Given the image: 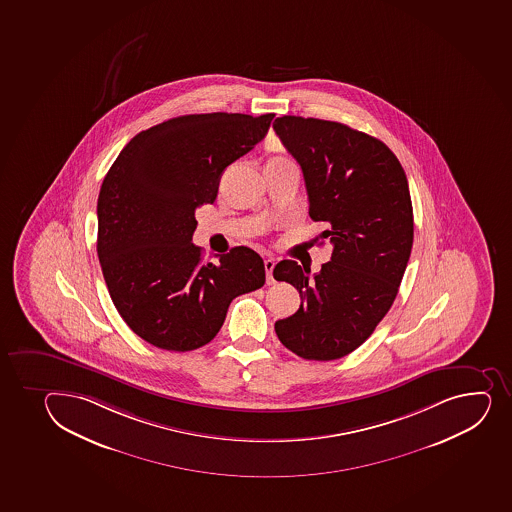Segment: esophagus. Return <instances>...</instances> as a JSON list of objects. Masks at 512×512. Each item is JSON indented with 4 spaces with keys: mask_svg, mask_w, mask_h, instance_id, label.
I'll list each match as a JSON object with an SVG mask.
<instances>
[{
    "mask_svg": "<svg viewBox=\"0 0 512 512\" xmlns=\"http://www.w3.org/2000/svg\"><path fill=\"white\" fill-rule=\"evenodd\" d=\"M264 265H265V274H267V284L272 285L275 282L274 275H272V272H274L275 260L274 259H265Z\"/></svg>",
    "mask_w": 512,
    "mask_h": 512,
    "instance_id": "obj_1",
    "label": "esophagus"
}]
</instances>
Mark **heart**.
<instances>
[{
  "mask_svg": "<svg viewBox=\"0 0 512 512\" xmlns=\"http://www.w3.org/2000/svg\"><path fill=\"white\" fill-rule=\"evenodd\" d=\"M272 161H280V159H270L269 163H272Z\"/></svg>",
  "mask_w": 512,
  "mask_h": 512,
  "instance_id": "b5f03b06",
  "label": "heart"
}]
</instances>
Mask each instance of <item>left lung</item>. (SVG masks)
<instances>
[{
    "label": "left lung",
    "mask_w": 512,
    "mask_h": 512,
    "mask_svg": "<svg viewBox=\"0 0 512 512\" xmlns=\"http://www.w3.org/2000/svg\"><path fill=\"white\" fill-rule=\"evenodd\" d=\"M274 129L301 164L309 216L326 230L331 260L311 275L294 260L275 280L301 294L296 314L275 322L280 343L304 359L353 353L390 311L413 245V208L400 161L380 139L314 117H277Z\"/></svg>",
    "instance_id": "8db88e82"
}]
</instances>
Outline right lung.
Returning a JSON list of instances; mask_svg holds the SVG:
<instances>
[{
  "label": "right lung",
  "mask_w": 512,
  "mask_h": 512,
  "mask_svg": "<svg viewBox=\"0 0 512 512\" xmlns=\"http://www.w3.org/2000/svg\"><path fill=\"white\" fill-rule=\"evenodd\" d=\"M274 114H190L139 132L102 181L97 255L117 312L139 338L193 351L215 338L235 297L265 284L264 260L235 247L203 262L191 243L198 206L252 151Z\"/></svg>",
  "instance_id": "1"
}]
</instances>
